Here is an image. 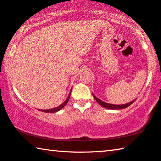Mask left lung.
<instances>
[{
  "label": "left lung",
  "instance_id": "obj_1",
  "mask_svg": "<svg viewBox=\"0 0 161 161\" xmlns=\"http://www.w3.org/2000/svg\"><path fill=\"white\" fill-rule=\"evenodd\" d=\"M93 97H94V98L95 99V100L99 103L100 105H101L102 107H103V108H108V109H124V108H128V107L131 105V104L134 103V102H135V100H133V101L129 102V103L127 104H119V105H117V104H109V103H107V102H104L103 101H102V100H100L99 99H98V98L97 97H95V95L93 94Z\"/></svg>",
  "mask_w": 161,
  "mask_h": 161
}]
</instances>
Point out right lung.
Segmentation results:
<instances>
[{
	"mask_svg": "<svg viewBox=\"0 0 161 161\" xmlns=\"http://www.w3.org/2000/svg\"><path fill=\"white\" fill-rule=\"evenodd\" d=\"M70 94H71V91H70V92H69V94L68 95V97H67V99L65 100V101L62 104H60L59 106L57 107V108H52V109H41V111L44 112V113H56V112L60 110V109H62L67 104V102H68V101H69V97H70ZM39 110H40V109H39Z\"/></svg>",
	"mask_w": 161,
	"mask_h": 161,
	"instance_id": "1",
	"label": "right lung"
}]
</instances>
